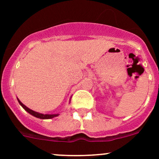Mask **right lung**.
<instances>
[{"label": "right lung", "instance_id": "right-lung-1", "mask_svg": "<svg viewBox=\"0 0 159 159\" xmlns=\"http://www.w3.org/2000/svg\"><path fill=\"white\" fill-rule=\"evenodd\" d=\"M17 101H18L19 104H20V105L22 106V108H24L25 111H27L28 112V113H30V115H32L33 116L36 117V118H41V119H49V118H54V117H57L58 116V114H57V115H44V114H41V113H38V112H36L34 111H32L30 110V108H28V107L25 106L24 104L21 103V102H20V100H19L18 98H17Z\"/></svg>", "mask_w": 159, "mask_h": 159}]
</instances>
